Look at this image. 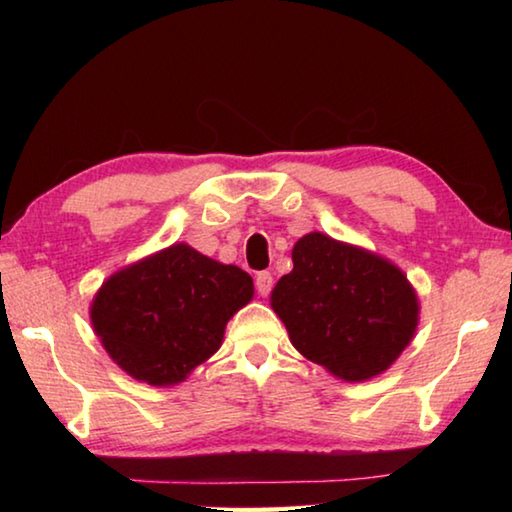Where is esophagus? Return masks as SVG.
I'll return each mask as SVG.
<instances>
[{
  "mask_svg": "<svg viewBox=\"0 0 512 512\" xmlns=\"http://www.w3.org/2000/svg\"><path fill=\"white\" fill-rule=\"evenodd\" d=\"M255 289H257L259 296L266 298L268 293H271V289H273V275L268 273V271L257 273V275H255Z\"/></svg>",
  "mask_w": 512,
  "mask_h": 512,
  "instance_id": "1",
  "label": "esophagus"
}]
</instances>
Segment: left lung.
<instances>
[{"mask_svg": "<svg viewBox=\"0 0 512 512\" xmlns=\"http://www.w3.org/2000/svg\"><path fill=\"white\" fill-rule=\"evenodd\" d=\"M271 307L302 357L343 381H366L400 357L418 327V296L388 259L309 232Z\"/></svg>", "mask_w": 512, "mask_h": 512, "instance_id": "8db88e82", "label": "left lung"}]
</instances>
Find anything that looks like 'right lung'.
I'll list each match as a JSON object with an SVG mask.
<instances>
[{
	"mask_svg": "<svg viewBox=\"0 0 512 512\" xmlns=\"http://www.w3.org/2000/svg\"><path fill=\"white\" fill-rule=\"evenodd\" d=\"M253 293V277L239 266L173 244L110 275L90 318L121 370L173 386L221 348L225 325Z\"/></svg>",
	"mask_w": 512,
	"mask_h": 512,
	"instance_id": "obj_1",
	"label": "right lung"
}]
</instances>
